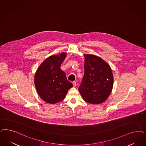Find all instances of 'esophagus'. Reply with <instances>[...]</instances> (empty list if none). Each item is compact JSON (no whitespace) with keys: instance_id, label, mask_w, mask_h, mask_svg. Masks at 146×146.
<instances>
[{"instance_id":"34e87169","label":"esophagus","mask_w":146,"mask_h":146,"mask_svg":"<svg viewBox=\"0 0 146 146\" xmlns=\"http://www.w3.org/2000/svg\"><path fill=\"white\" fill-rule=\"evenodd\" d=\"M72 84H73L74 87H75L76 86V82H72Z\"/></svg>"}]
</instances>
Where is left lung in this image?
I'll list each match as a JSON object with an SVG mask.
<instances>
[{
  "mask_svg": "<svg viewBox=\"0 0 146 146\" xmlns=\"http://www.w3.org/2000/svg\"><path fill=\"white\" fill-rule=\"evenodd\" d=\"M84 75L79 87L84 100L92 104L104 102L111 94L113 76L111 67L102 58L84 54Z\"/></svg>",
  "mask_w": 146,
  "mask_h": 146,
  "instance_id": "left-lung-1",
  "label": "left lung"
}]
</instances>
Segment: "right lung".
I'll list each match as a JSON object with an SVG mask.
<instances>
[{"label":"right lung","mask_w":146,"mask_h":146,"mask_svg":"<svg viewBox=\"0 0 146 146\" xmlns=\"http://www.w3.org/2000/svg\"><path fill=\"white\" fill-rule=\"evenodd\" d=\"M66 56V53L63 52L48 57L35 72V88L39 96L46 103L54 104L63 100L68 90L73 86L60 68Z\"/></svg>","instance_id":"add662e5"}]
</instances>
